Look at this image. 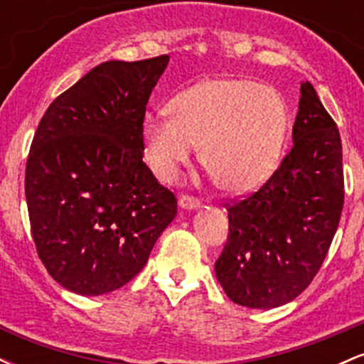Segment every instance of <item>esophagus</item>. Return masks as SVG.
Returning a JSON list of instances; mask_svg holds the SVG:
<instances>
[{"instance_id":"1","label":"esophagus","mask_w":364,"mask_h":364,"mask_svg":"<svg viewBox=\"0 0 364 364\" xmlns=\"http://www.w3.org/2000/svg\"><path fill=\"white\" fill-rule=\"evenodd\" d=\"M179 207L186 208V210H196V208L200 207V202L195 198V196L183 195L181 198H179Z\"/></svg>"}]
</instances>
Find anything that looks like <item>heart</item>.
I'll list each match as a JSON object with an SVG mask.
<instances>
[{
  "instance_id": "1",
  "label": "heart",
  "mask_w": 364,
  "mask_h": 364,
  "mask_svg": "<svg viewBox=\"0 0 364 364\" xmlns=\"http://www.w3.org/2000/svg\"><path fill=\"white\" fill-rule=\"evenodd\" d=\"M168 112L141 121L144 156L154 174L174 181L202 144V162L231 193L260 186L277 164L286 104L277 90L248 78H208L179 92Z\"/></svg>"
}]
</instances>
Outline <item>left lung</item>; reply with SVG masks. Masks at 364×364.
<instances>
[{"label":"left lung","instance_id":"1","mask_svg":"<svg viewBox=\"0 0 364 364\" xmlns=\"http://www.w3.org/2000/svg\"><path fill=\"white\" fill-rule=\"evenodd\" d=\"M342 205L339 129L304 82L289 154L255 193L228 208L215 275L229 299L267 310L298 298L327 257Z\"/></svg>","mask_w":364,"mask_h":364}]
</instances>
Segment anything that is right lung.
Returning <instances> with one entry per match:
<instances>
[{
  "label": "right lung",
  "instance_id": "1",
  "mask_svg": "<svg viewBox=\"0 0 364 364\" xmlns=\"http://www.w3.org/2000/svg\"><path fill=\"white\" fill-rule=\"evenodd\" d=\"M169 56L106 61L44 112L25 168V198L41 262L83 296L132 281L178 202L144 157L141 121Z\"/></svg>",
  "mask_w": 364,
  "mask_h": 364
}]
</instances>
